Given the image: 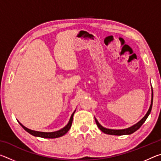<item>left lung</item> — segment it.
<instances>
[{"label":"left lung","instance_id":"obj_1","mask_svg":"<svg viewBox=\"0 0 161 161\" xmlns=\"http://www.w3.org/2000/svg\"><path fill=\"white\" fill-rule=\"evenodd\" d=\"M151 91H152V94H151V105H150V107L148 108V111L145 116H144L142 119H141L138 123H136V124L133 125L132 126H130L129 128H127V129H107V128L102 126L101 125L99 121H97V119L95 118V121H96V124L97 125V126L99 127V129L102 130V132L104 133H107V134H109V135H115V136H122V135H130L131 133H134L138 129H140V127L142 126L144 122L146 121V120L148 118L149 114H151V111L152 109V105H153V88L151 86Z\"/></svg>","mask_w":161,"mask_h":161}]
</instances>
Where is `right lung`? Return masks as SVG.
I'll return each mask as SVG.
<instances>
[{"label":"right lung","instance_id":"add662e5","mask_svg":"<svg viewBox=\"0 0 161 161\" xmlns=\"http://www.w3.org/2000/svg\"><path fill=\"white\" fill-rule=\"evenodd\" d=\"M76 111V110H75ZM75 111L72 113V116H71L69 121L68 122V124L65 126L64 128H62V129L57 130V131H53V132H42V131H37V130H33L31 129H29L28 128H26L25 126H24L23 124H22L20 122L18 123L20 124V126L25 129L27 132H28L29 133H31V135L36 136V137H40V138H59L61 137V136H64L65 133H67L68 132V130L70 129L71 126H72V120H73V116L75 113Z\"/></svg>","mask_w":161,"mask_h":161}]
</instances>
